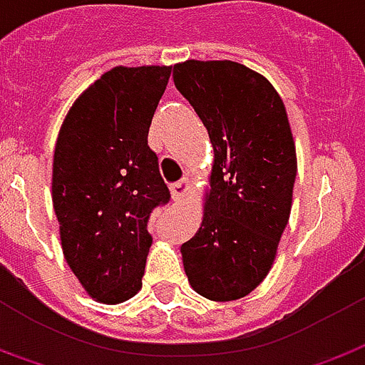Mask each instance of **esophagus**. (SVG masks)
Here are the masks:
<instances>
[{
    "label": "esophagus",
    "instance_id": "1",
    "mask_svg": "<svg viewBox=\"0 0 365 365\" xmlns=\"http://www.w3.org/2000/svg\"><path fill=\"white\" fill-rule=\"evenodd\" d=\"M190 191V182L187 180H180V182L172 183V195L175 201H182Z\"/></svg>",
    "mask_w": 365,
    "mask_h": 365
}]
</instances>
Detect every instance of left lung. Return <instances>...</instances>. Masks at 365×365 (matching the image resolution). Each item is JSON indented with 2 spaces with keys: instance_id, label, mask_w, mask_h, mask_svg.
<instances>
[{
  "instance_id": "8db88e82",
  "label": "left lung",
  "mask_w": 365,
  "mask_h": 365,
  "mask_svg": "<svg viewBox=\"0 0 365 365\" xmlns=\"http://www.w3.org/2000/svg\"><path fill=\"white\" fill-rule=\"evenodd\" d=\"M174 83L215 154L203 223L182 245L183 269L201 297L237 300L267 277L289 223L297 180L289 116L271 83L233 61H185Z\"/></svg>"
}]
</instances>
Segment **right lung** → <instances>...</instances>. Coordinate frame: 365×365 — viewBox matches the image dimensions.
I'll return each instance as SVG.
<instances>
[{
	"mask_svg": "<svg viewBox=\"0 0 365 365\" xmlns=\"http://www.w3.org/2000/svg\"><path fill=\"white\" fill-rule=\"evenodd\" d=\"M170 67H116L76 98L53 158V207L71 271L96 300L142 289L148 223L170 190L148 146Z\"/></svg>",
	"mask_w": 365,
	"mask_h": 365,
	"instance_id": "right-lung-1",
	"label": "right lung"
}]
</instances>
